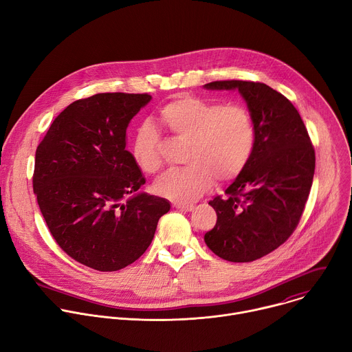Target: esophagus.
<instances>
[{
  "label": "esophagus",
  "instance_id": "esophagus-1",
  "mask_svg": "<svg viewBox=\"0 0 352 352\" xmlns=\"http://www.w3.org/2000/svg\"><path fill=\"white\" fill-rule=\"evenodd\" d=\"M174 208L178 210H182V212H192L195 209L193 205H185V204H175Z\"/></svg>",
  "mask_w": 352,
  "mask_h": 352
}]
</instances>
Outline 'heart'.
Instances as JSON below:
<instances>
[{
  "label": "heart",
  "mask_w": 352,
  "mask_h": 352,
  "mask_svg": "<svg viewBox=\"0 0 352 352\" xmlns=\"http://www.w3.org/2000/svg\"><path fill=\"white\" fill-rule=\"evenodd\" d=\"M160 118L179 140L188 142L181 170L164 174L155 185L159 195L179 204L195 202L210 189L214 178H235L252 157L256 131L249 110L239 104L179 96L160 110ZM132 156L147 174L163 167L162 135L150 122L142 124L132 142Z\"/></svg>",
  "instance_id": "heart-1"
}]
</instances>
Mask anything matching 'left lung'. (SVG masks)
Segmentation results:
<instances>
[{
  "mask_svg": "<svg viewBox=\"0 0 352 352\" xmlns=\"http://www.w3.org/2000/svg\"><path fill=\"white\" fill-rule=\"evenodd\" d=\"M208 90H238L254 118L256 142L250 160L209 205L217 213L205 242L228 262H252L273 252L296 228L305 209L315 150L305 124L287 97L259 82L217 80Z\"/></svg>",
  "mask_w": 352,
  "mask_h": 352,
  "instance_id": "1",
  "label": "left lung"
}]
</instances>
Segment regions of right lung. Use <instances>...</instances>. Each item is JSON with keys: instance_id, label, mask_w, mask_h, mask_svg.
Returning <instances> with one entry per match:
<instances>
[{"instance_id": "right-lung-1", "label": "right lung", "mask_w": 352, "mask_h": 352, "mask_svg": "<svg viewBox=\"0 0 352 352\" xmlns=\"http://www.w3.org/2000/svg\"><path fill=\"white\" fill-rule=\"evenodd\" d=\"M152 96L97 93L69 104L36 150L33 190L56 242L76 262L116 272L152 243L167 199L139 192L144 177L126 128Z\"/></svg>"}]
</instances>
